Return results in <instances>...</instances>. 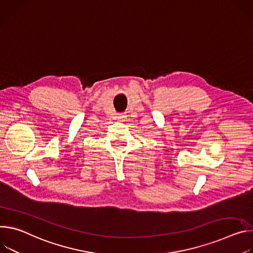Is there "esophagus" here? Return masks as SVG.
<instances>
[{"instance_id":"esophagus-1","label":"esophagus","mask_w":253,"mask_h":253,"mask_svg":"<svg viewBox=\"0 0 253 253\" xmlns=\"http://www.w3.org/2000/svg\"><path fill=\"white\" fill-rule=\"evenodd\" d=\"M125 119H126L125 115H119L118 116V120H120V121H125Z\"/></svg>"}]
</instances>
